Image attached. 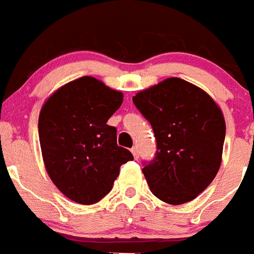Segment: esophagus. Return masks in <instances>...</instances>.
<instances>
[{"label":"esophagus","instance_id":"34e87169","mask_svg":"<svg viewBox=\"0 0 254 254\" xmlns=\"http://www.w3.org/2000/svg\"><path fill=\"white\" fill-rule=\"evenodd\" d=\"M131 153L133 154V158H135V160H137V158H139V149H137V146H133V148H131Z\"/></svg>","mask_w":254,"mask_h":254}]
</instances>
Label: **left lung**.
<instances>
[{
  "label": "left lung",
  "mask_w": 254,
  "mask_h": 254,
  "mask_svg": "<svg viewBox=\"0 0 254 254\" xmlns=\"http://www.w3.org/2000/svg\"><path fill=\"white\" fill-rule=\"evenodd\" d=\"M132 101L157 140L156 157L142 169L152 193L170 205L197 197L222 162L226 123L219 106L179 77L139 92Z\"/></svg>",
  "instance_id": "1"
}]
</instances>
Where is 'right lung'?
<instances>
[{"label":"right lung","mask_w":254,"mask_h":254,"mask_svg":"<svg viewBox=\"0 0 254 254\" xmlns=\"http://www.w3.org/2000/svg\"><path fill=\"white\" fill-rule=\"evenodd\" d=\"M123 102L122 92L92 76L57 89L39 117V137L48 175L77 204L92 205L112 190L123 163L133 160L117 144L109 118Z\"/></svg>","instance_id":"1"}]
</instances>
